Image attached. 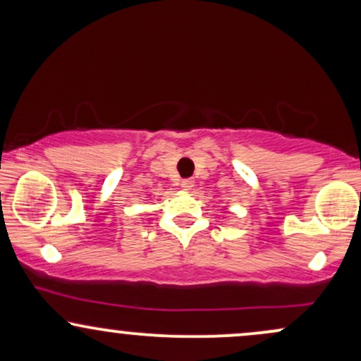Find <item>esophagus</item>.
<instances>
[{"instance_id":"esophagus-1","label":"esophagus","mask_w":361,"mask_h":361,"mask_svg":"<svg viewBox=\"0 0 361 361\" xmlns=\"http://www.w3.org/2000/svg\"><path fill=\"white\" fill-rule=\"evenodd\" d=\"M193 186H195V181L192 180V178H186V180L181 181V188L186 190V192H190V190H192Z\"/></svg>"}]
</instances>
